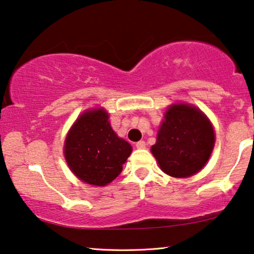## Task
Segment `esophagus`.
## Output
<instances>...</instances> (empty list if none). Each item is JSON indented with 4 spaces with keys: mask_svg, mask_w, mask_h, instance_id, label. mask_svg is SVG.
Listing matches in <instances>:
<instances>
[{
    "mask_svg": "<svg viewBox=\"0 0 254 254\" xmlns=\"http://www.w3.org/2000/svg\"><path fill=\"white\" fill-rule=\"evenodd\" d=\"M135 147H137L138 149L145 148V147H146V142L143 141V140H140V141H138L137 143H135Z\"/></svg>",
    "mask_w": 254,
    "mask_h": 254,
    "instance_id": "esophagus-1",
    "label": "esophagus"
}]
</instances>
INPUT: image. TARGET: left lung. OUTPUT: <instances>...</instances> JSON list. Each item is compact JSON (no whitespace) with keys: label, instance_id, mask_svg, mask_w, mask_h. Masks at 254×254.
Here are the masks:
<instances>
[{"label":"left lung","instance_id":"obj_1","mask_svg":"<svg viewBox=\"0 0 254 254\" xmlns=\"http://www.w3.org/2000/svg\"><path fill=\"white\" fill-rule=\"evenodd\" d=\"M213 146L214 131L206 116L179 104L166 111L151 153L166 175L187 178L202 170Z\"/></svg>","mask_w":254,"mask_h":254}]
</instances>
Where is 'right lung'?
I'll return each mask as SVG.
<instances>
[{
	"label": "right lung",
	"mask_w": 254,
	"mask_h": 254,
	"mask_svg": "<svg viewBox=\"0 0 254 254\" xmlns=\"http://www.w3.org/2000/svg\"><path fill=\"white\" fill-rule=\"evenodd\" d=\"M132 147L117 137L104 109H92L78 117L65 141L67 164L78 179L105 186L122 172Z\"/></svg>",
	"instance_id": "obj_1"
}]
</instances>
